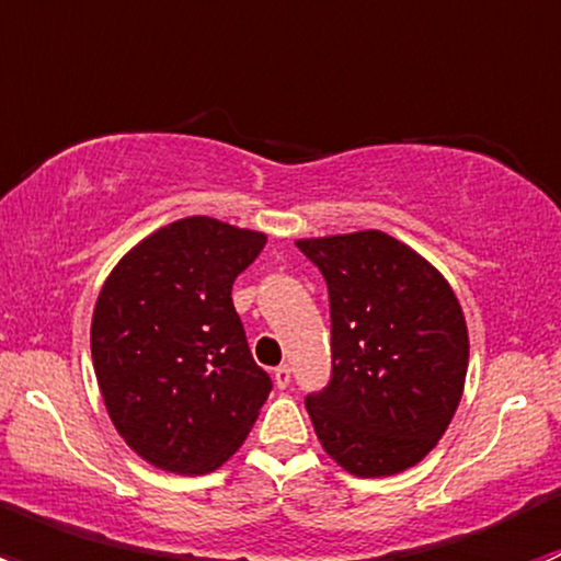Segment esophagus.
<instances>
[{
    "mask_svg": "<svg viewBox=\"0 0 561 561\" xmlns=\"http://www.w3.org/2000/svg\"><path fill=\"white\" fill-rule=\"evenodd\" d=\"M274 382L279 388L290 386V366H276V369H274Z\"/></svg>",
    "mask_w": 561,
    "mask_h": 561,
    "instance_id": "34e87169",
    "label": "esophagus"
}]
</instances>
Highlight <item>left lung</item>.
I'll return each instance as SVG.
<instances>
[{
	"instance_id": "left-lung-1",
	"label": "left lung",
	"mask_w": 561,
	"mask_h": 561,
	"mask_svg": "<svg viewBox=\"0 0 561 561\" xmlns=\"http://www.w3.org/2000/svg\"><path fill=\"white\" fill-rule=\"evenodd\" d=\"M331 301V382L307 396L325 454L358 478L415 467L454 421L469 336L454 287L382 230L301 239Z\"/></svg>"
}]
</instances>
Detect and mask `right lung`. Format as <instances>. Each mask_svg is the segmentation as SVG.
<instances>
[{
	"label": "right lung",
	"instance_id": "add662e5",
	"mask_svg": "<svg viewBox=\"0 0 561 561\" xmlns=\"http://www.w3.org/2000/svg\"><path fill=\"white\" fill-rule=\"evenodd\" d=\"M265 233L186 217L116 263L92 317V360L113 426L175 474L222 467L260 415L271 377L249 353L233 282Z\"/></svg>",
	"mask_w": 561,
	"mask_h": 561
}]
</instances>
